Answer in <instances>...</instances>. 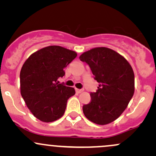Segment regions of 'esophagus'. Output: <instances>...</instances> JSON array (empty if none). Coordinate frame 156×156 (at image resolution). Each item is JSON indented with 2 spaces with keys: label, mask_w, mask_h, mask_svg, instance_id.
<instances>
[{
  "label": "esophagus",
  "mask_w": 156,
  "mask_h": 156,
  "mask_svg": "<svg viewBox=\"0 0 156 156\" xmlns=\"http://www.w3.org/2000/svg\"><path fill=\"white\" fill-rule=\"evenodd\" d=\"M76 92L78 93H81L83 92V89H76Z\"/></svg>",
  "instance_id": "34e87169"
}]
</instances>
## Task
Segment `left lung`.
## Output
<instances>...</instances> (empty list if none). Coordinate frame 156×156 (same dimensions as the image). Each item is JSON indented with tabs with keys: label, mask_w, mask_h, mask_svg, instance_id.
Here are the masks:
<instances>
[{
	"label": "left lung",
	"mask_w": 156,
	"mask_h": 156,
	"mask_svg": "<svg viewBox=\"0 0 156 156\" xmlns=\"http://www.w3.org/2000/svg\"><path fill=\"white\" fill-rule=\"evenodd\" d=\"M90 67L100 83L92 101L83 106L84 115L98 125L117 119L127 108L134 93V73L123 56L107 48H96L79 57Z\"/></svg>",
	"instance_id": "8db88e82"
}]
</instances>
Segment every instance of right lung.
Returning <instances> with one entry per match:
<instances>
[{
    "label": "right lung",
    "instance_id": "obj_1",
    "mask_svg": "<svg viewBox=\"0 0 156 156\" xmlns=\"http://www.w3.org/2000/svg\"><path fill=\"white\" fill-rule=\"evenodd\" d=\"M76 56V52L64 48L48 46L31 54L23 65L21 95L39 120L51 122L63 116L68 99L76 91L58 79L65 75L64 68Z\"/></svg>",
    "mask_w": 156,
    "mask_h": 156
}]
</instances>
